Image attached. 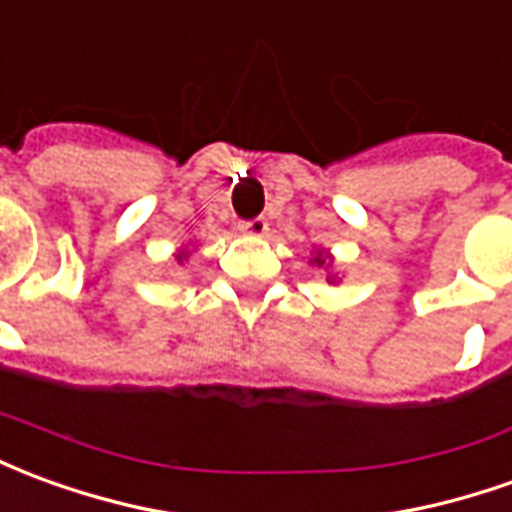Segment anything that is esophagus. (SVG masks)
Segmentation results:
<instances>
[{
  "label": "esophagus",
  "instance_id": "esophagus-1",
  "mask_svg": "<svg viewBox=\"0 0 512 512\" xmlns=\"http://www.w3.org/2000/svg\"><path fill=\"white\" fill-rule=\"evenodd\" d=\"M239 231H242V234H248V237H264L270 228H267V220H264V217H253V220H248V223H242Z\"/></svg>",
  "mask_w": 512,
  "mask_h": 512
}]
</instances>
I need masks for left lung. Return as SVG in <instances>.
<instances>
[{
    "label": "left lung",
    "instance_id": "1",
    "mask_svg": "<svg viewBox=\"0 0 512 512\" xmlns=\"http://www.w3.org/2000/svg\"><path fill=\"white\" fill-rule=\"evenodd\" d=\"M308 264H311V267H322V270H325V281H328L331 286L342 284V278H339L336 267H333V253H331V250L314 248V250H311V259H308Z\"/></svg>",
    "mask_w": 512,
    "mask_h": 512
}]
</instances>
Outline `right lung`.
<instances>
[{"label": "right lung", "mask_w": 512, "mask_h": 512, "mask_svg": "<svg viewBox=\"0 0 512 512\" xmlns=\"http://www.w3.org/2000/svg\"><path fill=\"white\" fill-rule=\"evenodd\" d=\"M198 248H190V245H181L179 250H176V262L179 264H187L192 259V253H195Z\"/></svg>", "instance_id": "1"}]
</instances>
